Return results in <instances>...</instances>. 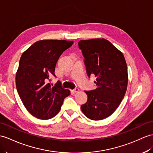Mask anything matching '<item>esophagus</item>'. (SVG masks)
Instances as JSON below:
<instances>
[{
  "instance_id": "34e87169",
  "label": "esophagus",
  "mask_w": 153,
  "mask_h": 153,
  "mask_svg": "<svg viewBox=\"0 0 153 153\" xmlns=\"http://www.w3.org/2000/svg\"><path fill=\"white\" fill-rule=\"evenodd\" d=\"M73 91H74V93H78V92L79 91V88H75Z\"/></svg>"
}]
</instances>
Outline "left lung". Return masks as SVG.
I'll list each match as a JSON object with an SVG mask.
<instances>
[{
	"label": "left lung",
	"mask_w": 153,
	"mask_h": 153,
	"mask_svg": "<svg viewBox=\"0 0 153 153\" xmlns=\"http://www.w3.org/2000/svg\"><path fill=\"white\" fill-rule=\"evenodd\" d=\"M88 76L94 74L97 88L85 91L86 103L81 110L91 120H104L112 114L125 95L128 85L127 65L123 54L104 38L80 40Z\"/></svg>",
	"instance_id": "8db88e82"
}]
</instances>
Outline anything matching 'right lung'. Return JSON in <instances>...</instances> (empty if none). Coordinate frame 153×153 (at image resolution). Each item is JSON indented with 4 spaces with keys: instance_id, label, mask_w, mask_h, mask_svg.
Returning <instances> with one entry per match:
<instances>
[{
    "instance_id": "right-lung-1",
    "label": "right lung",
    "mask_w": 153,
    "mask_h": 153,
    "mask_svg": "<svg viewBox=\"0 0 153 153\" xmlns=\"http://www.w3.org/2000/svg\"><path fill=\"white\" fill-rule=\"evenodd\" d=\"M73 41L43 39L26 50L20 58L16 73L17 92L25 107L33 116L42 120L54 117L61 109L69 89L48 83L55 76V68L60 55L71 47Z\"/></svg>"
}]
</instances>
